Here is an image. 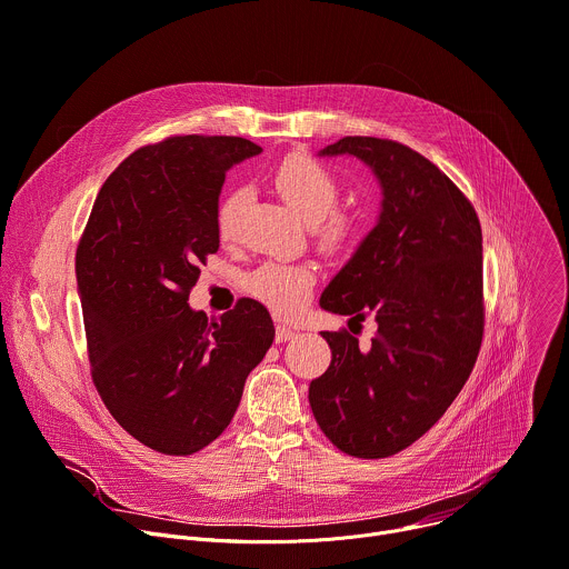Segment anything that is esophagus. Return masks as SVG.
<instances>
[{
    "mask_svg": "<svg viewBox=\"0 0 569 569\" xmlns=\"http://www.w3.org/2000/svg\"><path fill=\"white\" fill-rule=\"evenodd\" d=\"M296 336V331L287 325H278L276 327V343H284V340H291Z\"/></svg>",
    "mask_w": 569,
    "mask_h": 569,
    "instance_id": "esophagus-1",
    "label": "esophagus"
}]
</instances>
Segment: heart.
Masks as SVG:
<instances>
[{"label": "heart", "mask_w": 569, "mask_h": 569, "mask_svg": "<svg viewBox=\"0 0 569 569\" xmlns=\"http://www.w3.org/2000/svg\"><path fill=\"white\" fill-rule=\"evenodd\" d=\"M273 183L307 221H320V236L327 244L343 247L355 240L357 219L343 210H333L340 197V186L327 166L311 157L293 154L276 168ZM244 201V190H233L217 203L214 229L221 242H231L236 238ZM313 284V267L289 262H264L244 278V289L258 302L284 318L305 309Z\"/></svg>", "instance_id": "heart-1"}]
</instances>
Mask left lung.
I'll use <instances>...</instances> for the list:
<instances>
[{
  "mask_svg": "<svg viewBox=\"0 0 569 569\" xmlns=\"http://www.w3.org/2000/svg\"><path fill=\"white\" fill-rule=\"evenodd\" d=\"M352 154L381 183V212L320 296V307L366 320L368 350L322 331L331 363L309 386L311 412L348 456L408 448L465 388L485 331L482 229L465 192L419 152L388 139L346 137L320 157Z\"/></svg>",
  "mask_w": 569,
  "mask_h": 569,
  "instance_id": "left-lung-1",
  "label": "left lung"
}]
</instances>
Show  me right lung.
<instances>
[{"mask_svg": "<svg viewBox=\"0 0 569 569\" xmlns=\"http://www.w3.org/2000/svg\"><path fill=\"white\" fill-rule=\"evenodd\" d=\"M260 152L240 137L199 134L137 150L102 183L76 251L96 390L134 439L166 456H192L223 432L273 343L258 300H238L219 320L188 305L219 249L226 172Z\"/></svg>", "mask_w": 569, "mask_h": 569, "instance_id": "obj_1", "label": "right lung"}]
</instances>
